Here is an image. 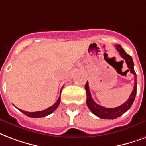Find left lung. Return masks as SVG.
Listing matches in <instances>:
<instances>
[{
    "label": "left lung",
    "instance_id": "left-lung-1",
    "mask_svg": "<svg viewBox=\"0 0 146 146\" xmlns=\"http://www.w3.org/2000/svg\"><path fill=\"white\" fill-rule=\"evenodd\" d=\"M115 46H116V50L119 52L122 58L126 61L127 66H128L129 69L130 70L131 73L134 74V76H135V81H134L135 84H134L133 90L132 91V93H131L130 96H129V98L124 104L120 105L119 107H115V108H106V107L98 104L93 100V98L91 97L90 90H89L88 82L86 83L85 91L86 94H87V101H86V103H87L88 107L95 116H98L99 118L104 119H113L122 116L124 113H126L130 108L132 104H133V101L135 100V94H136V85H137V83H136V74H135V70H134V63H133V58H132L130 55H129L124 51V49L122 48L120 45H116Z\"/></svg>",
    "mask_w": 146,
    "mask_h": 146
}]
</instances>
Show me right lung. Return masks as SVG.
<instances>
[{
	"mask_svg": "<svg viewBox=\"0 0 146 146\" xmlns=\"http://www.w3.org/2000/svg\"><path fill=\"white\" fill-rule=\"evenodd\" d=\"M61 92H62V90H61ZM60 101L61 98L60 96H59V98H58V99L57 100V101H56L52 106H51V107H49L48 108L45 110H42V111L38 112H33V113H31V112L24 111V110H21V112H22L23 113H24L26 116H29V117H31V118H41V117H44V116H48V115H49V114L52 113L53 112L57 109V107H58V105L60 104Z\"/></svg>",
	"mask_w": 146,
	"mask_h": 146,
	"instance_id": "right-lung-1",
	"label": "right lung"
}]
</instances>
